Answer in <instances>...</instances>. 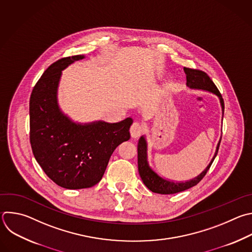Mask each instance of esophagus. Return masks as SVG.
<instances>
[{
    "label": "esophagus",
    "instance_id": "34e87169",
    "mask_svg": "<svg viewBox=\"0 0 252 252\" xmlns=\"http://www.w3.org/2000/svg\"><path fill=\"white\" fill-rule=\"evenodd\" d=\"M142 131H143V127H142V126H141L140 124H138V123H133V124L131 125V126H130V129H129L130 136H131L132 138H134V139L138 138V137L141 135Z\"/></svg>",
    "mask_w": 252,
    "mask_h": 252
}]
</instances>
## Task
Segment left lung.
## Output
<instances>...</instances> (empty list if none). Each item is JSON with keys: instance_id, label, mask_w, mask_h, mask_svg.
Instances as JSON below:
<instances>
[{"instance_id": "8db88e82", "label": "left lung", "mask_w": 252, "mask_h": 252, "mask_svg": "<svg viewBox=\"0 0 252 252\" xmlns=\"http://www.w3.org/2000/svg\"><path fill=\"white\" fill-rule=\"evenodd\" d=\"M184 72L186 74L187 83L186 85L191 90H202L209 92L211 94H214L218 97L220 107H221V114L223 117L224 112V104L222 97L220 93L219 92L218 88L214 84V82L210 79V77L203 71L200 70H194L190 68L184 67ZM221 136L217 144L215 154L208 164L206 168L196 177L187 180V181H174L169 180L163 176H161L158 172H156L152 167L149 165L148 162V155H147V140L145 135H141L138 144H137V164H138V172L139 176L143 182V184L153 193L161 194V195H170V194H176L182 191H185L187 189H190L194 186H196L206 175L210 167L216 158L220 146Z\"/></svg>"}]
</instances>
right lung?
Instances as JSON below:
<instances>
[{
	"mask_svg": "<svg viewBox=\"0 0 252 252\" xmlns=\"http://www.w3.org/2000/svg\"><path fill=\"white\" fill-rule=\"evenodd\" d=\"M85 55L61 58L35 84L30 100L31 144L35 160L58 186L75 190L99 183L111 155L130 138L131 118L119 123L74 122L58 103L62 71Z\"/></svg>",
	"mask_w": 252,
	"mask_h": 252,
	"instance_id": "right-lung-1",
	"label": "right lung"
}]
</instances>
